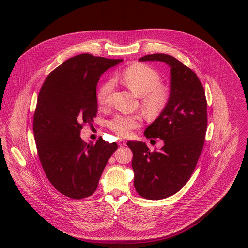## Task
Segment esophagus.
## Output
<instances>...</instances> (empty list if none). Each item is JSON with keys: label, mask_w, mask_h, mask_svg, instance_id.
<instances>
[{"label": "esophagus", "mask_w": 248, "mask_h": 248, "mask_svg": "<svg viewBox=\"0 0 248 248\" xmlns=\"http://www.w3.org/2000/svg\"><path fill=\"white\" fill-rule=\"evenodd\" d=\"M118 145H119V146H125V145H126V142H125L122 139H120V140H118Z\"/></svg>", "instance_id": "obj_1"}]
</instances>
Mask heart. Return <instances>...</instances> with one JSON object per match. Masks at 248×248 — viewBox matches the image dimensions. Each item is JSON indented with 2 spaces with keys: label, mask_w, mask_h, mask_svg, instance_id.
Listing matches in <instances>:
<instances>
[{
  "label": "heart",
  "mask_w": 248,
  "mask_h": 248,
  "mask_svg": "<svg viewBox=\"0 0 248 248\" xmlns=\"http://www.w3.org/2000/svg\"><path fill=\"white\" fill-rule=\"evenodd\" d=\"M122 82L136 94L141 96L142 108L150 114L160 112L167 104L168 91L161 87L160 75L156 70L145 64H134L129 66L121 76ZM113 89V81L106 82L97 91L96 98L100 105L109 104L110 93ZM141 117L139 114L116 115L109 122L108 127L118 136L127 137L131 131L139 127Z\"/></svg>",
  "instance_id": "b5f03b06"
}]
</instances>
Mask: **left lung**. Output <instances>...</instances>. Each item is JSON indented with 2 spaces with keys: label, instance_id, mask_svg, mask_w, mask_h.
Here are the masks:
<instances>
[{
  "label": "left lung",
  "instance_id": "8db88e82",
  "mask_svg": "<svg viewBox=\"0 0 248 248\" xmlns=\"http://www.w3.org/2000/svg\"><path fill=\"white\" fill-rule=\"evenodd\" d=\"M139 62H160L170 68V93L166 106L143 135L164 144L152 153L145 142L129 140L137 192L158 201L178 192L190 178L204 144L207 104L196 74L172 56L147 55Z\"/></svg>",
  "mask_w": 248,
  "mask_h": 248
}]
</instances>
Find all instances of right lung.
Here are the masks:
<instances>
[{"mask_svg":"<svg viewBox=\"0 0 248 248\" xmlns=\"http://www.w3.org/2000/svg\"><path fill=\"white\" fill-rule=\"evenodd\" d=\"M123 60L81 54L68 59L46 78L38 96L33 130L40 162L51 184L74 200L92 195L116 151V142L86 143L83 124L96 114V86L108 69Z\"/></svg>","mask_w":248,"mask_h":248,"instance_id":"obj_1","label":"right lung"}]
</instances>
